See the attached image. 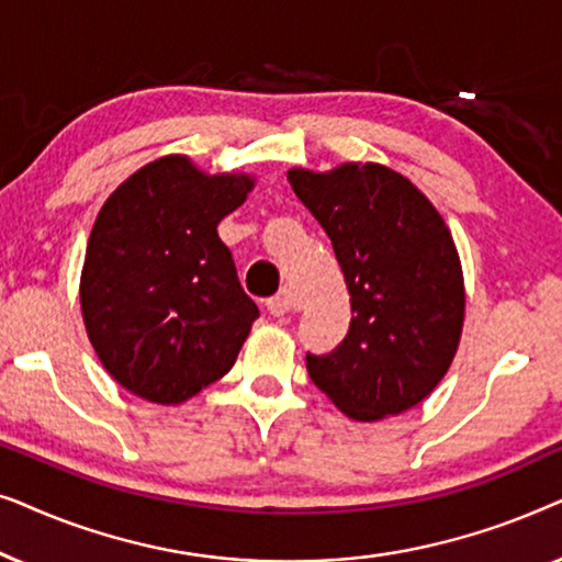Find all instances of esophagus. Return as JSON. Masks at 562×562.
Wrapping results in <instances>:
<instances>
[{"instance_id":"34e87169","label":"esophagus","mask_w":562,"mask_h":562,"mask_svg":"<svg viewBox=\"0 0 562 562\" xmlns=\"http://www.w3.org/2000/svg\"><path fill=\"white\" fill-rule=\"evenodd\" d=\"M291 306L294 304H291V294L286 289H281L279 294L271 296L266 302V310H268V314H273V317H283V314H289Z\"/></svg>"}]
</instances>
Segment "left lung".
<instances>
[{
    "label": "left lung",
    "instance_id": "left-lung-1",
    "mask_svg": "<svg viewBox=\"0 0 562 562\" xmlns=\"http://www.w3.org/2000/svg\"><path fill=\"white\" fill-rule=\"evenodd\" d=\"M289 183L333 243L352 312L335 350L306 352L310 379L358 422L412 409L448 373L463 329L448 225L409 179L379 164L294 168Z\"/></svg>",
    "mask_w": 562,
    "mask_h": 562
}]
</instances>
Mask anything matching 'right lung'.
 <instances>
[{
    "label": "right lung",
    "mask_w": 562,
    "mask_h": 562,
    "mask_svg": "<svg viewBox=\"0 0 562 562\" xmlns=\"http://www.w3.org/2000/svg\"><path fill=\"white\" fill-rule=\"evenodd\" d=\"M252 189L183 156L153 160L106 199L89 235L81 312L120 386L181 404L235 366L258 306L217 225Z\"/></svg>",
    "instance_id": "1"
}]
</instances>
